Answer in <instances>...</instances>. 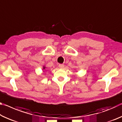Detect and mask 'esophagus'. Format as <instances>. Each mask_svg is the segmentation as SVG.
Listing matches in <instances>:
<instances>
[{
  "instance_id": "1",
  "label": "esophagus",
  "mask_w": 122,
  "mask_h": 122,
  "mask_svg": "<svg viewBox=\"0 0 122 122\" xmlns=\"http://www.w3.org/2000/svg\"><path fill=\"white\" fill-rule=\"evenodd\" d=\"M59 67L60 68L62 69V68H63V67H64V65H63V64H59Z\"/></svg>"
}]
</instances>
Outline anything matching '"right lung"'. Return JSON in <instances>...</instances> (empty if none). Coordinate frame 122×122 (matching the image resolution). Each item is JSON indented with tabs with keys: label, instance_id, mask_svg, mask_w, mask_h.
I'll use <instances>...</instances> for the list:
<instances>
[{
	"label": "right lung",
	"instance_id": "obj_1",
	"mask_svg": "<svg viewBox=\"0 0 122 122\" xmlns=\"http://www.w3.org/2000/svg\"><path fill=\"white\" fill-rule=\"evenodd\" d=\"M45 68H46V67H44V69H45Z\"/></svg>",
	"mask_w": 122,
	"mask_h": 122
}]
</instances>
